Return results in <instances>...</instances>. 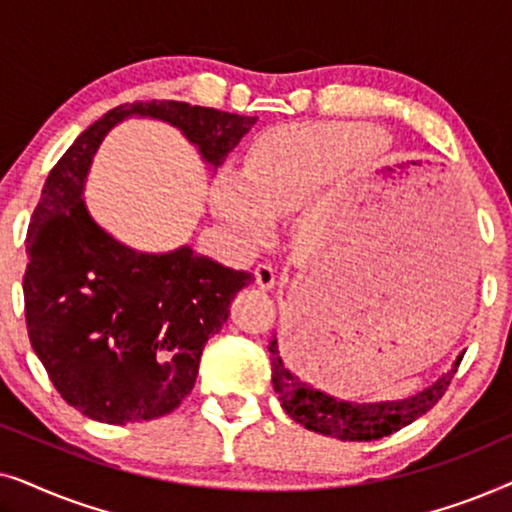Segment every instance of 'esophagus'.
Segmentation results:
<instances>
[{
  "label": "esophagus",
  "instance_id": "esophagus-1",
  "mask_svg": "<svg viewBox=\"0 0 512 512\" xmlns=\"http://www.w3.org/2000/svg\"><path fill=\"white\" fill-rule=\"evenodd\" d=\"M275 268H272L270 263H261L256 268V284L261 286V289H272V286H275Z\"/></svg>",
  "mask_w": 512,
  "mask_h": 512
}]
</instances>
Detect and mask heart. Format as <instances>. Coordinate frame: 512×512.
Listing matches in <instances>:
<instances>
[{"label": "heart", "instance_id": "1", "mask_svg": "<svg viewBox=\"0 0 512 512\" xmlns=\"http://www.w3.org/2000/svg\"><path fill=\"white\" fill-rule=\"evenodd\" d=\"M370 153L373 146L347 125L279 128L254 144L244 177L221 172L214 179L212 209L247 240H263L270 219L300 212Z\"/></svg>", "mask_w": 512, "mask_h": 512}]
</instances>
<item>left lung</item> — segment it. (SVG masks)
Instances as JSON below:
<instances>
[{
    "mask_svg": "<svg viewBox=\"0 0 512 512\" xmlns=\"http://www.w3.org/2000/svg\"><path fill=\"white\" fill-rule=\"evenodd\" d=\"M270 363H272V387L279 394L282 408L293 422L303 424L305 429L317 431L321 436H333L338 440H377L382 436L403 429L422 417L436 405L450 387L452 375L457 373L461 363V352L452 368L424 387L417 394L398 401L380 403H352L335 398L326 391L312 387L296 373L291 356L282 352L277 335L270 340Z\"/></svg>",
    "mask_w": 512,
    "mask_h": 512,
    "instance_id": "1",
    "label": "left lung"
}]
</instances>
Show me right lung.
I'll use <instances>...</instances> for the list:
<instances>
[{
	"mask_svg": "<svg viewBox=\"0 0 512 512\" xmlns=\"http://www.w3.org/2000/svg\"><path fill=\"white\" fill-rule=\"evenodd\" d=\"M132 116L181 130L214 170L258 121L174 100L121 104L83 130L48 174L27 228V333L58 394L104 424L179 408L207 340L228 321L235 293L254 282L188 244L137 251L93 219L83 200L90 165L107 132Z\"/></svg>",
	"mask_w": 512,
	"mask_h": 512,
	"instance_id": "right-lung-1",
	"label": "right lung"
}]
</instances>
